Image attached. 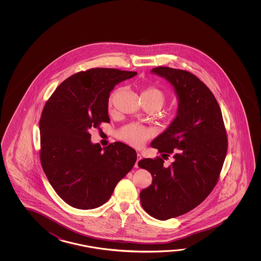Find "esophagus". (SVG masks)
Masks as SVG:
<instances>
[{
  "mask_svg": "<svg viewBox=\"0 0 261 261\" xmlns=\"http://www.w3.org/2000/svg\"><path fill=\"white\" fill-rule=\"evenodd\" d=\"M142 158H143V154H142V153H137V161H136L135 165H134L135 168H139L138 162L142 160Z\"/></svg>",
  "mask_w": 261,
  "mask_h": 261,
  "instance_id": "1",
  "label": "esophagus"
}]
</instances>
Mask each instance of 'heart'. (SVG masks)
<instances>
[{"label":"heart","mask_w":261,"mask_h":261,"mask_svg":"<svg viewBox=\"0 0 261 261\" xmlns=\"http://www.w3.org/2000/svg\"><path fill=\"white\" fill-rule=\"evenodd\" d=\"M117 91L114 92L109 99V106H113V101L117 95ZM142 100L144 101L152 102L155 106H159L160 109L165 103L166 97L161 89L155 87H148L144 89L141 94ZM150 133L146 128L139 126L136 124H129L125 127H123L118 132L119 138L122 139L123 141L127 142L128 144H132L133 146H141L144 144V141L149 137Z\"/></svg>","instance_id":"b5f03b06"}]
</instances>
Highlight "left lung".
<instances>
[{"mask_svg":"<svg viewBox=\"0 0 261 261\" xmlns=\"http://www.w3.org/2000/svg\"><path fill=\"white\" fill-rule=\"evenodd\" d=\"M151 72L166 79L177 97L176 117L151 143L166 158L172 154L173 162L165 168L161 158L139 161L153 177L140 200L151 217L167 220L191 211L211 193L227 155V138L221 109L205 84L169 67Z\"/></svg>","mask_w":261,"mask_h":261,"instance_id":"left-lung-1","label":"left lung"}]
</instances>
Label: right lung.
Instances as JSON below:
<instances>
[{
    "label": "right lung",
    "instance_id": "1",
    "mask_svg": "<svg viewBox=\"0 0 261 261\" xmlns=\"http://www.w3.org/2000/svg\"><path fill=\"white\" fill-rule=\"evenodd\" d=\"M136 72L95 68L67 78L46 101L40 119V159L57 194L69 205L89 210L106 203L137 159L120 142L101 148L91 128L110 122L108 99L115 86Z\"/></svg>",
    "mask_w": 261,
    "mask_h": 261
}]
</instances>
